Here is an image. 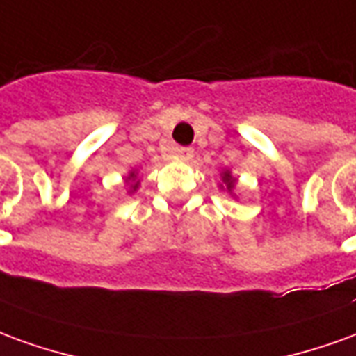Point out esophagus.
<instances>
[{"label":"esophagus","instance_id":"esophagus-1","mask_svg":"<svg viewBox=\"0 0 356 356\" xmlns=\"http://www.w3.org/2000/svg\"><path fill=\"white\" fill-rule=\"evenodd\" d=\"M175 156H177V158H181L183 162H188V160H191V158L194 156V150L188 147H177L175 148Z\"/></svg>","mask_w":356,"mask_h":356}]
</instances>
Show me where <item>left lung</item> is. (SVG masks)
<instances>
[{
	"label": "left lung",
	"mask_w": 356,
	"mask_h": 356,
	"mask_svg": "<svg viewBox=\"0 0 356 356\" xmlns=\"http://www.w3.org/2000/svg\"><path fill=\"white\" fill-rule=\"evenodd\" d=\"M223 181L227 183V188H229V191H231L232 186H234V179L231 177V173H229V171H227V173L223 175Z\"/></svg>",
	"instance_id": "obj_1"
}]
</instances>
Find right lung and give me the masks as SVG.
<instances>
[{
    "instance_id": "add662e5",
    "label": "right lung",
    "mask_w": 356,
    "mask_h": 356,
    "mask_svg": "<svg viewBox=\"0 0 356 356\" xmlns=\"http://www.w3.org/2000/svg\"><path fill=\"white\" fill-rule=\"evenodd\" d=\"M129 177L135 179V173H131V175H129ZM137 185H139V183H135V185H133V191H135V188H137Z\"/></svg>"
}]
</instances>
